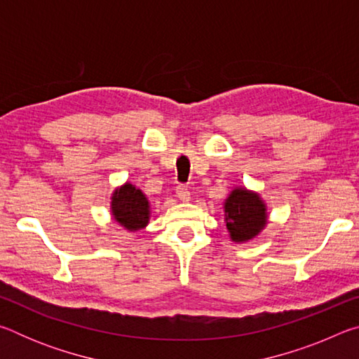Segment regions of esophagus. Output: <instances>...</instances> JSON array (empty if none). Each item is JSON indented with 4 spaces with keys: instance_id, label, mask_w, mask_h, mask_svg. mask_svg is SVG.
Returning a JSON list of instances; mask_svg holds the SVG:
<instances>
[{
    "instance_id": "obj_1",
    "label": "esophagus",
    "mask_w": 359,
    "mask_h": 359,
    "mask_svg": "<svg viewBox=\"0 0 359 359\" xmlns=\"http://www.w3.org/2000/svg\"><path fill=\"white\" fill-rule=\"evenodd\" d=\"M177 196L180 201H190V188L187 185H179L177 187Z\"/></svg>"
}]
</instances>
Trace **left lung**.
Here are the masks:
<instances>
[{
  "mask_svg": "<svg viewBox=\"0 0 359 359\" xmlns=\"http://www.w3.org/2000/svg\"><path fill=\"white\" fill-rule=\"evenodd\" d=\"M224 220L231 239L236 242L252 239L266 224L264 204L257 193L236 188L224 203Z\"/></svg>",
  "mask_w": 359,
  "mask_h": 359,
  "instance_id": "left-lung-1",
  "label": "left lung"
}]
</instances>
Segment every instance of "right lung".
<instances>
[{
    "instance_id": "right-lung-1",
    "label": "right lung",
    "mask_w": 359,
    "mask_h": 359,
    "mask_svg": "<svg viewBox=\"0 0 359 359\" xmlns=\"http://www.w3.org/2000/svg\"><path fill=\"white\" fill-rule=\"evenodd\" d=\"M115 220L128 229H141L149 223V201L141 190L126 184L112 196Z\"/></svg>"
}]
</instances>
